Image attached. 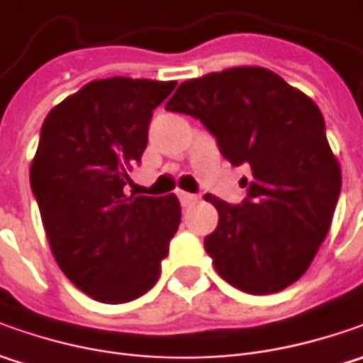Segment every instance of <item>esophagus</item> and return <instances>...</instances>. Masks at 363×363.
<instances>
[{
	"instance_id": "34e87169",
	"label": "esophagus",
	"mask_w": 363,
	"mask_h": 363,
	"mask_svg": "<svg viewBox=\"0 0 363 363\" xmlns=\"http://www.w3.org/2000/svg\"><path fill=\"white\" fill-rule=\"evenodd\" d=\"M177 198H179V202H182L184 208H189V206H194V203L198 202V196L188 194V191H179V194H177Z\"/></svg>"
}]
</instances>
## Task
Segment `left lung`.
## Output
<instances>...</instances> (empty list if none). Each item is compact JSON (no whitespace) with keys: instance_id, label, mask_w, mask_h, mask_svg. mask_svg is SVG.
I'll return each instance as SVG.
<instances>
[{"instance_id":"8db88e82","label":"left lung","mask_w":363,"mask_h":363,"mask_svg":"<svg viewBox=\"0 0 363 363\" xmlns=\"http://www.w3.org/2000/svg\"><path fill=\"white\" fill-rule=\"evenodd\" d=\"M167 111L191 115L232 165H250L240 206L206 196L218 226L203 238L216 272L250 295L299 281L328 236L342 169L313 101L279 74L238 66L177 86Z\"/></svg>"}]
</instances>
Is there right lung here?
Listing matches in <instances>:
<instances>
[{
	"label": "right lung",
	"instance_id": "obj_1",
	"mask_svg": "<svg viewBox=\"0 0 363 363\" xmlns=\"http://www.w3.org/2000/svg\"><path fill=\"white\" fill-rule=\"evenodd\" d=\"M175 82L92 80L44 119L30 167L52 255L62 272L101 303H127L157 283L177 232L175 194L125 196L141 161L153 108Z\"/></svg>",
	"mask_w": 363,
	"mask_h": 363
}]
</instances>
